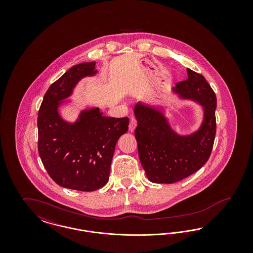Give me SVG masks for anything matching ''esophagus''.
<instances>
[{
    "mask_svg": "<svg viewBox=\"0 0 253 253\" xmlns=\"http://www.w3.org/2000/svg\"><path fill=\"white\" fill-rule=\"evenodd\" d=\"M136 125H137V121H136V119H135L134 117H132V118H131V120H130V124H129V130H130L131 132H132V131L135 129Z\"/></svg>",
    "mask_w": 253,
    "mask_h": 253,
    "instance_id": "obj_1",
    "label": "esophagus"
}]
</instances>
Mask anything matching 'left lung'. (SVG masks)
Wrapping results in <instances>:
<instances>
[{
  "label": "left lung",
  "mask_w": 253,
  "mask_h": 253,
  "mask_svg": "<svg viewBox=\"0 0 253 253\" xmlns=\"http://www.w3.org/2000/svg\"><path fill=\"white\" fill-rule=\"evenodd\" d=\"M187 73L188 79L178 83L174 91L204 107V121L197 132L181 136L171 130L159 111L142 103L134 107L138 156L148 179L154 183L171 184L192 175L204 166L212 151L216 96L201 74L190 68Z\"/></svg>",
  "instance_id": "8db88e82"
}]
</instances>
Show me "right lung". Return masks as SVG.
Masks as SVG:
<instances>
[{
  "label": "right lung",
  "instance_id": "right-lung-1",
  "mask_svg": "<svg viewBox=\"0 0 253 253\" xmlns=\"http://www.w3.org/2000/svg\"><path fill=\"white\" fill-rule=\"evenodd\" d=\"M96 62L80 63L53 83L38 114V150L50 177L63 188L93 192L109 179L116 144L128 131V118H108L99 109L82 112L74 124L62 121L60 100L84 77L95 75Z\"/></svg>",
  "mask_w": 253,
  "mask_h": 253
}]
</instances>
